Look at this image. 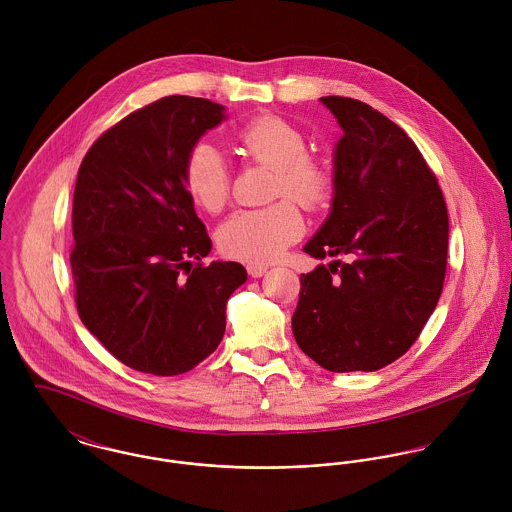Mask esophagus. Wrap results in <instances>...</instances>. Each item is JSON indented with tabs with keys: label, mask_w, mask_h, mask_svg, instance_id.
I'll return each mask as SVG.
<instances>
[{
	"label": "esophagus",
	"mask_w": 512,
	"mask_h": 512,
	"mask_svg": "<svg viewBox=\"0 0 512 512\" xmlns=\"http://www.w3.org/2000/svg\"><path fill=\"white\" fill-rule=\"evenodd\" d=\"M246 270H248V274H250L252 278H262V276L266 274L268 266H264V264H248Z\"/></svg>",
	"instance_id": "1"
}]
</instances>
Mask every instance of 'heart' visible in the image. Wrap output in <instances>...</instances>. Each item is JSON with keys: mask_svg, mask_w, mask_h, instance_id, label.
I'll return each mask as SVG.
<instances>
[{"mask_svg": "<svg viewBox=\"0 0 512 512\" xmlns=\"http://www.w3.org/2000/svg\"><path fill=\"white\" fill-rule=\"evenodd\" d=\"M234 146L258 165L274 169L270 197H284L262 209L236 211L217 230L220 252L242 262H268L280 256L303 232L305 211L321 209L333 191L329 169L307 155L305 136L278 116H258L234 132ZM189 199L205 213H219L230 197L224 157L211 144L191 147L181 171Z\"/></svg>", "mask_w": 512, "mask_h": 512, "instance_id": "obj_1", "label": "heart"}]
</instances>
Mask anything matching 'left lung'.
<instances>
[{"label": "left lung", "instance_id": "obj_1", "mask_svg": "<svg viewBox=\"0 0 512 512\" xmlns=\"http://www.w3.org/2000/svg\"><path fill=\"white\" fill-rule=\"evenodd\" d=\"M321 104L343 138L333 211L303 250L335 260L301 274L293 337L331 372H372L416 343L438 305L447 207L438 177L400 126L355 98Z\"/></svg>", "mask_w": 512, "mask_h": 512}]
</instances>
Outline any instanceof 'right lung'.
Instances as JSON below:
<instances>
[{"instance_id":"right-lung-1","label":"right lung","mask_w":512,"mask_h":512,"mask_svg":"<svg viewBox=\"0 0 512 512\" xmlns=\"http://www.w3.org/2000/svg\"><path fill=\"white\" fill-rule=\"evenodd\" d=\"M222 110L207 98H159L108 128L78 167V315L140 372L175 376L207 359L224 335L230 293L246 282L238 262H203L211 238L181 179L189 149Z\"/></svg>"}]
</instances>
